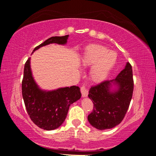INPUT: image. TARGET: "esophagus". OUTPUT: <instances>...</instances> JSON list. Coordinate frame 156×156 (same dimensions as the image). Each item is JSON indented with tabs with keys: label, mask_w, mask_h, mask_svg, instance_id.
<instances>
[{
	"label": "esophagus",
	"mask_w": 156,
	"mask_h": 156,
	"mask_svg": "<svg viewBox=\"0 0 156 156\" xmlns=\"http://www.w3.org/2000/svg\"><path fill=\"white\" fill-rule=\"evenodd\" d=\"M80 91L82 94V96L83 97H87L88 96V90L86 89L84 86H83L80 87Z\"/></svg>",
	"instance_id": "esophagus-1"
}]
</instances>
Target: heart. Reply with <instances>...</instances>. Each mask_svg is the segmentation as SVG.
Wrapping results in <instances>:
<instances>
[{
  "instance_id": "1",
  "label": "heart",
  "mask_w": 156,
  "mask_h": 156,
  "mask_svg": "<svg viewBox=\"0 0 156 156\" xmlns=\"http://www.w3.org/2000/svg\"><path fill=\"white\" fill-rule=\"evenodd\" d=\"M116 52L109 50L107 47L99 44H91L87 47L82 58L83 67L92 66L91 79L95 83L105 81L109 76L117 62Z\"/></svg>"
}]
</instances>
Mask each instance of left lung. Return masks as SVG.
Returning a JSON list of instances; mask_svg holds the SVG:
<instances>
[{
  "label": "left lung",
  "instance_id": "1",
  "mask_svg": "<svg viewBox=\"0 0 156 156\" xmlns=\"http://www.w3.org/2000/svg\"><path fill=\"white\" fill-rule=\"evenodd\" d=\"M115 85L116 89H112ZM133 80L129 62L112 80H105L89 89L88 96L94 109L88 115L91 125L99 130L112 129L122 122L133 96Z\"/></svg>",
  "mask_w": 156,
  "mask_h": 156
}]
</instances>
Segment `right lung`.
<instances>
[{
    "mask_svg": "<svg viewBox=\"0 0 156 156\" xmlns=\"http://www.w3.org/2000/svg\"><path fill=\"white\" fill-rule=\"evenodd\" d=\"M69 35L54 36L35 47L33 51L51 43L65 44ZM22 94L28 115L32 122L44 130H54L62 125L67 117L69 108L80 98L77 86L43 91L38 87L31 73L30 58L26 61L22 81Z\"/></svg>",
    "mask_w": 156,
    "mask_h": 156,
    "instance_id": "1",
    "label": "right lung"
}]
</instances>
